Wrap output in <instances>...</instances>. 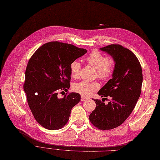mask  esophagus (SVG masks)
Returning a JSON list of instances; mask_svg holds the SVG:
<instances>
[{
  "label": "esophagus",
  "instance_id": "obj_1",
  "mask_svg": "<svg viewBox=\"0 0 160 160\" xmlns=\"http://www.w3.org/2000/svg\"><path fill=\"white\" fill-rule=\"evenodd\" d=\"M87 97H85V96H81V101H85V100H87Z\"/></svg>",
  "mask_w": 160,
  "mask_h": 160
}]
</instances>
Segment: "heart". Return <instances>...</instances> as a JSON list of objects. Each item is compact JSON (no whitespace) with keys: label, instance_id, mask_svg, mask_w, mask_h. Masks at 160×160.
<instances>
[{"label":"heart","instance_id":"heart-1","mask_svg":"<svg viewBox=\"0 0 160 160\" xmlns=\"http://www.w3.org/2000/svg\"><path fill=\"white\" fill-rule=\"evenodd\" d=\"M87 61L97 70L98 77L102 80H108L111 78L115 69V62L112 58H108L103 53L98 51H94L87 57ZM81 64L76 61L72 62L70 66L71 76L74 79L79 78L81 73ZM100 88L98 82L81 81L75 83L73 89L76 92L83 96H89L94 91Z\"/></svg>","mask_w":160,"mask_h":160}]
</instances>
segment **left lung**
Here are the masks:
<instances>
[{
    "label": "left lung",
    "mask_w": 160,
    "mask_h": 160,
    "mask_svg": "<svg viewBox=\"0 0 160 160\" xmlns=\"http://www.w3.org/2000/svg\"><path fill=\"white\" fill-rule=\"evenodd\" d=\"M115 60L112 78L98 94L110 97L112 100L105 105L100 100H94L96 106L89 116L95 127L109 130L122 124L130 115L141 92L142 68L134 53L118 44H111L100 48Z\"/></svg>",
    "instance_id": "8db88e82"
}]
</instances>
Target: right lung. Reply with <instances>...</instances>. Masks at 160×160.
<instances>
[{"instance_id":"add662e5","label":"right lung","mask_w":160,"mask_h":160,"mask_svg":"<svg viewBox=\"0 0 160 160\" xmlns=\"http://www.w3.org/2000/svg\"><path fill=\"white\" fill-rule=\"evenodd\" d=\"M87 51L59 42L43 44L29 59L23 85L29 108L43 128L57 130L66 124L71 110L81 100L76 92L58 98L70 87V64ZM67 94V93H66Z\"/></svg>"}]
</instances>
